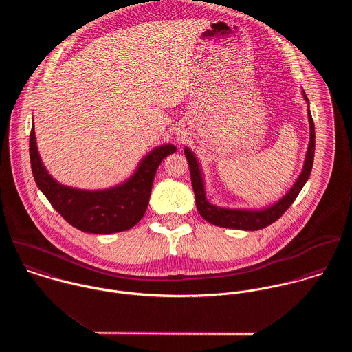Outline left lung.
I'll return each instance as SVG.
<instances>
[{
	"instance_id": "8db88e82",
	"label": "left lung",
	"mask_w": 352,
	"mask_h": 352,
	"mask_svg": "<svg viewBox=\"0 0 352 352\" xmlns=\"http://www.w3.org/2000/svg\"><path fill=\"white\" fill-rule=\"evenodd\" d=\"M302 94H303V99L309 102L306 94L305 92H302ZM307 118H309V127H310V140H309V146L306 151L301 175L298 176L294 186L287 191V194L282 199L275 201L274 204H271L268 207H263L260 210L225 208V207L214 206L210 201H207L198 160L192 151H190L188 148H186L184 154H186L188 165H190V173H191V182H192V188H194V194H195V201H197V208L201 217L207 222H210L215 226L239 229V230H258V229L267 228L268 225H271L276 219H279L285 214V211L293 204V201H296V198L301 192L302 187L307 182L310 172H311L313 160H314V146H316L314 138H316V135H314V123H313V118H311L309 108H307Z\"/></svg>"
}]
</instances>
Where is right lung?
Segmentation results:
<instances>
[{
  "mask_svg": "<svg viewBox=\"0 0 352 352\" xmlns=\"http://www.w3.org/2000/svg\"><path fill=\"white\" fill-rule=\"evenodd\" d=\"M175 151L170 144L157 146L140 161L137 170L126 182L105 190L87 191L62 186L52 179L41 160L34 124L30 135V158L36 186L72 226L94 234L124 232L142 219L157 168Z\"/></svg>",
  "mask_w": 352,
  "mask_h": 352,
  "instance_id": "obj_1",
  "label": "right lung"
}]
</instances>
